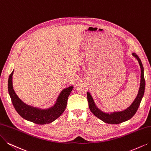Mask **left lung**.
<instances>
[{
  "mask_svg": "<svg viewBox=\"0 0 151 151\" xmlns=\"http://www.w3.org/2000/svg\"><path fill=\"white\" fill-rule=\"evenodd\" d=\"M132 55L136 58L141 68V82L140 87L139 89L137 95L134 99L132 104L126 108V110L121 111H114L111 113H105L100 110L99 108L95 105L94 100L90 93L88 92L87 93V100L88 102L89 108L91 112L94 115L101 119V121L108 124H119L124 122L131 119L136 113L139 106L140 105L141 101L143 97L145 90V79L144 76V68L141 63V59L137 56L136 53L132 52Z\"/></svg>",
  "mask_w": 151,
  "mask_h": 151,
  "instance_id": "1",
  "label": "left lung"
}]
</instances>
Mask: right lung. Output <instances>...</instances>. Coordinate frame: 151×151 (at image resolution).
Here are the masks:
<instances>
[{
  "label": "right lung",
  "instance_id": "obj_1",
  "mask_svg": "<svg viewBox=\"0 0 151 151\" xmlns=\"http://www.w3.org/2000/svg\"><path fill=\"white\" fill-rule=\"evenodd\" d=\"M14 70L9 76L8 90L15 110L23 118L36 124H45L52 123L61 115L67 106L68 99L73 89V86H70L62 90L54 106L47 109H40L27 105L17 95L12 84Z\"/></svg>",
  "mask_w": 151,
  "mask_h": 151
}]
</instances>
